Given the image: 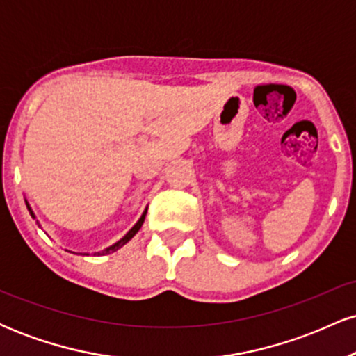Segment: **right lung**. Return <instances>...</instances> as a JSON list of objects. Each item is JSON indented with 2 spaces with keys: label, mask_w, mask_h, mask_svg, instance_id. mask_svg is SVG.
I'll return each instance as SVG.
<instances>
[{
  "label": "right lung",
  "mask_w": 356,
  "mask_h": 356,
  "mask_svg": "<svg viewBox=\"0 0 356 356\" xmlns=\"http://www.w3.org/2000/svg\"><path fill=\"white\" fill-rule=\"evenodd\" d=\"M26 207H28V211H30L31 218H33V219H35V214H33V211H31V207H30V206H28V202H26ZM145 214H147V209L144 211V214H142V216H140V219H138V220H137V224H136V226H134V227H132V229H130L129 232H127V234L124 236V238H122L120 241H117V243H115V244H112V246H110V248H107V249H105V251H102V252H95V254H110V252L117 251V249H120L122 246H125V244H127V243H129V241H130V239H132V238H134V236H136V234H137V232H138V229H140V227H142V224H144V219H145Z\"/></svg>",
  "instance_id": "1"
}]
</instances>
